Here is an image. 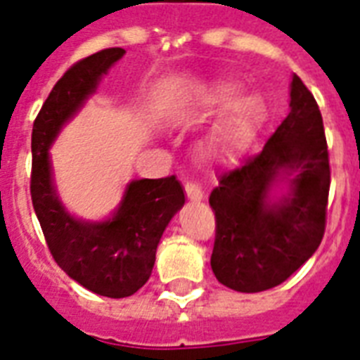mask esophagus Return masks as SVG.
I'll return each mask as SVG.
<instances>
[{"label":"esophagus","instance_id":"1","mask_svg":"<svg viewBox=\"0 0 360 360\" xmlns=\"http://www.w3.org/2000/svg\"><path fill=\"white\" fill-rule=\"evenodd\" d=\"M185 194L188 200H192V202H202L203 200L202 188L198 185H194V183H185Z\"/></svg>","mask_w":360,"mask_h":360}]
</instances>
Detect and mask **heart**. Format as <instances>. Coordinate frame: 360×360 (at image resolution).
Masks as SVG:
<instances>
[{
    "mask_svg": "<svg viewBox=\"0 0 360 360\" xmlns=\"http://www.w3.org/2000/svg\"><path fill=\"white\" fill-rule=\"evenodd\" d=\"M252 124H254L252 104L246 98H240L214 127L205 141V153L209 157H226L233 153L250 132Z\"/></svg>",
    "mask_w": 360,
    "mask_h": 360,
    "instance_id": "obj_1",
    "label": "heart"
}]
</instances>
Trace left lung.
Listing matches in <instances>:
<instances>
[{"label": "left lung", "instance_id": "8db88e82", "mask_svg": "<svg viewBox=\"0 0 360 360\" xmlns=\"http://www.w3.org/2000/svg\"><path fill=\"white\" fill-rule=\"evenodd\" d=\"M290 97V114L265 147L220 175L209 196L217 222L211 267L220 284L240 293L282 284L323 239L330 186L323 120L297 75ZM280 182L288 194L273 202Z\"/></svg>", "mask_w": 360, "mask_h": 360}]
</instances>
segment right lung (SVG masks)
Here are the masks:
<instances>
[{
    "mask_svg": "<svg viewBox=\"0 0 360 360\" xmlns=\"http://www.w3.org/2000/svg\"><path fill=\"white\" fill-rule=\"evenodd\" d=\"M123 53V48H106L72 65L44 101L31 132V202L48 250L70 278L112 299L132 295L149 280L158 240L185 203L183 186L175 175L132 181L112 219L84 222L59 202L48 149Z\"/></svg>",
    "mask_w": 360,
    "mask_h": 360,
    "instance_id": "1",
    "label": "right lung"
}]
</instances>
